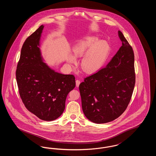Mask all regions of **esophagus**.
I'll use <instances>...</instances> for the list:
<instances>
[{"mask_svg":"<svg viewBox=\"0 0 156 156\" xmlns=\"http://www.w3.org/2000/svg\"><path fill=\"white\" fill-rule=\"evenodd\" d=\"M80 83H81V81H80V80H76V86L77 87H79Z\"/></svg>","mask_w":156,"mask_h":156,"instance_id":"34e87169","label":"esophagus"}]
</instances>
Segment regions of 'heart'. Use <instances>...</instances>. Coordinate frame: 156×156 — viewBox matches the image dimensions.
Masks as SVG:
<instances>
[{"label": "heart", "mask_w": 156, "mask_h": 156, "mask_svg": "<svg viewBox=\"0 0 156 156\" xmlns=\"http://www.w3.org/2000/svg\"><path fill=\"white\" fill-rule=\"evenodd\" d=\"M73 51L75 56L83 57L82 68L87 72H94L104 64L109 51V45L104 41H99L96 37L90 36L75 45ZM68 61L70 64H73L76 59L70 55Z\"/></svg>", "instance_id": "obj_1"}]
</instances>
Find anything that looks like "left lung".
I'll return each instance as SVG.
<instances>
[{"label":"left lung","instance_id":"obj_1","mask_svg":"<svg viewBox=\"0 0 156 156\" xmlns=\"http://www.w3.org/2000/svg\"><path fill=\"white\" fill-rule=\"evenodd\" d=\"M118 36L122 45L118 52L106 66L84 78L79 86L83 113L96 123L117 119L125 111L133 94V50L119 30Z\"/></svg>","mask_w":156,"mask_h":156}]
</instances>
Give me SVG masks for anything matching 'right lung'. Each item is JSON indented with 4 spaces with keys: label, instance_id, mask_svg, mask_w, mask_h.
<instances>
[{
    "label": "right lung",
    "instance_id": "right-lung-1",
    "mask_svg": "<svg viewBox=\"0 0 156 156\" xmlns=\"http://www.w3.org/2000/svg\"><path fill=\"white\" fill-rule=\"evenodd\" d=\"M40 26L23 44L16 71L20 97L26 109L39 119L51 121L65 109L67 95L75 87L73 75L55 72L43 62L39 41Z\"/></svg>",
    "mask_w": 156,
    "mask_h": 156
}]
</instances>
